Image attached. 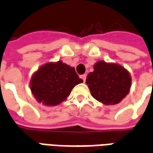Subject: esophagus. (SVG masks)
<instances>
[{
    "instance_id": "1",
    "label": "esophagus",
    "mask_w": 153,
    "mask_h": 153,
    "mask_svg": "<svg viewBox=\"0 0 153 153\" xmlns=\"http://www.w3.org/2000/svg\"><path fill=\"white\" fill-rule=\"evenodd\" d=\"M86 74H83V75H81V79L83 80V82H85V80H86Z\"/></svg>"
}]
</instances>
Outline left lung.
Returning a JSON list of instances; mask_svg holds the SVG:
<instances>
[{"mask_svg":"<svg viewBox=\"0 0 153 153\" xmlns=\"http://www.w3.org/2000/svg\"><path fill=\"white\" fill-rule=\"evenodd\" d=\"M93 67L94 71L86 79L91 95L105 105L118 104L128 93L130 74L121 65L105 61H98Z\"/></svg>","mask_w":153,"mask_h":153,"instance_id":"left-lung-1","label":"left lung"}]
</instances>
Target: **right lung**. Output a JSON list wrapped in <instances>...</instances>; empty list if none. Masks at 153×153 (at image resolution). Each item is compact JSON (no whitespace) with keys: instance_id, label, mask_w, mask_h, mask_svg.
Instances as JSON below:
<instances>
[{"instance_id":"add662e5","label":"right lung","mask_w":153,"mask_h":153,"mask_svg":"<svg viewBox=\"0 0 153 153\" xmlns=\"http://www.w3.org/2000/svg\"><path fill=\"white\" fill-rule=\"evenodd\" d=\"M82 82L74 67L58 61L39 68L32 77L30 88L38 102L56 106L66 99L74 87Z\"/></svg>"}]
</instances>
